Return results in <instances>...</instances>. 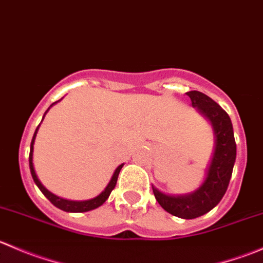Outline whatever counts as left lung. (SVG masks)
Segmentation results:
<instances>
[{
  "mask_svg": "<svg viewBox=\"0 0 263 263\" xmlns=\"http://www.w3.org/2000/svg\"><path fill=\"white\" fill-rule=\"evenodd\" d=\"M187 95L191 98L192 107L208 119L213 128L214 150L205 178L200 187L185 195H166L154 185L153 192L166 213L181 219H195L213 210L227 192L237 158V145L228 113L203 92L193 90Z\"/></svg>",
  "mask_w": 263,
  "mask_h": 263,
  "instance_id": "left-lung-1",
  "label": "left lung"
}]
</instances>
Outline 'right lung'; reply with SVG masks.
<instances>
[{"label": "right lung", "instance_id": "1", "mask_svg": "<svg viewBox=\"0 0 263 263\" xmlns=\"http://www.w3.org/2000/svg\"><path fill=\"white\" fill-rule=\"evenodd\" d=\"M60 100H58V102H60ZM58 102H54L52 105H50V107H53V105H54L55 103H58ZM50 107L46 110L44 116L47 115V112H48V110L50 109ZM44 116H43V119H44ZM43 119H42V121H43ZM41 123H42V122H41ZM39 127H41V124H39V126L36 127L35 132H34L33 140H31L30 154H29V166H30L31 177H33L34 182H35V184L38 185L39 190L42 191V193H43V195L46 196L47 198H48L50 202H52L53 205L55 206V208L61 209V210H63V211H67V213H86V211H91V210H94V209H97V208H99V206H102L103 203H104L105 201L108 200V197H109L110 192H112V191L115 190V187H116V184H117V179H118V174H119V172H121L122 166H123L124 164H121V165L117 166V169L115 171V173H113V176H112V178H110L109 183H108V184H107V187H105L104 191H103L102 193H99V195H98L97 197L90 198V200H84V201H72V200H66V198L60 197V196H57V195H54V193H52V192H50V191L47 190V188L44 187L43 184H42V182L39 181L38 176H36L35 169H34V164H33L34 142H35V137H36V134H38Z\"/></svg>", "mask_w": 263, "mask_h": 263}]
</instances>
